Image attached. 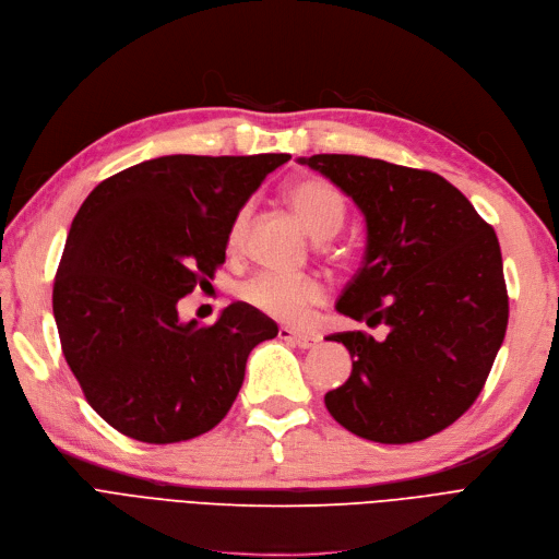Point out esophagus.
Instances as JSON below:
<instances>
[{
  "mask_svg": "<svg viewBox=\"0 0 559 559\" xmlns=\"http://www.w3.org/2000/svg\"><path fill=\"white\" fill-rule=\"evenodd\" d=\"M280 340H284V342H292V344H296V346H300V349H312V346L317 344V340L312 337V335H302V333H294V331H288V329H280Z\"/></svg>",
  "mask_w": 559,
  "mask_h": 559,
  "instance_id": "1",
  "label": "esophagus"
}]
</instances>
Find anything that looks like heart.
Listing matches in <instances>:
<instances>
[{
  "mask_svg": "<svg viewBox=\"0 0 559 559\" xmlns=\"http://www.w3.org/2000/svg\"><path fill=\"white\" fill-rule=\"evenodd\" d=\"M286 199L302 226L319 240L333 238L344 224L346 203L331 182L319 178L298 180L288 187ZM249 215H252V205L247 203L230 222L226 238L230 249H238L242 245ZM238 294L257 312L288 325H300L307 321L310 307L323 300V284L310 275L259 273L252 280H247Z\"/></svg>",
  "mask_w": 559,
  "mask_h": 559,
  "instance_id": "obj_1",
  "label": "heart"
}]
</instances>
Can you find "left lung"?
<instances>
[{
	"instance_id": "1",
	"label": "left lung",
	"mask_w": 559,
	"mask_h": 559,
	"mask_svg": "<svg viewBox=\"0 0 559 559\" xmlns=\"http://www.w3.org/2000/svg\"><path fill=\"white\" fill-rule=\"evenodd\" d=\"M365 217L368 245L335 310L386 340L335 333L352 374L325 393L349 432L379 444L428 439L463 416L504 342L509 296L490 224L437 173L356 155L300 157Z\"/></svg>"
}]
</instances>
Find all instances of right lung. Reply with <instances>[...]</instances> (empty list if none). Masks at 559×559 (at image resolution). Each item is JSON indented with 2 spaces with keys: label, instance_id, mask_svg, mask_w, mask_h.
<instances>
[{
  "label": "right lung",
  "instance_id": "add662e5",
  "mask_svg": "<svg viewBox=\"0 0 559 559\" xmlns=\"http://www.w3.org/2000/svg\"><path fill=\"white\" fill-rule=\"evenodd\" d=\"M288 155H168L99 182L71 222L52 314L73 377L108 426L147 441L194 439L228 414L247 356L280 331L247 302L213 325L178 300L213 280L228 228Z\"/></svg>",
  "mask_w": 559,
  "mask_h": 559
}]
</instances>
